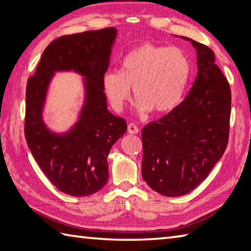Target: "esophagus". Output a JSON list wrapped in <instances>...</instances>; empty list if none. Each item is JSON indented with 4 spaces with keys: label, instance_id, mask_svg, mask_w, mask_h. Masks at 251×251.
I'll return each mask as SVG.
<instances>
[{
    "label": "esophagus",
    "instance_id": "esophagus-1",
    "mask_svg": "<svg viewBox=\"0 0 251 251\" xmlns=\"http://www.w3.org/2000/svg\"><path fill=\"white\" fill-rule=\"evenodd\" d=\"M127 130H128L129 134L135 135V134H138L139 128L135 124H133V123H130V124H128V126H127Z\"/></svg>",
    "mask_w": 251,
    "mask_h": 251
}]
</instances>
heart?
Returning <instances> with one entry per match:
<instances>
[{
    "instance_id": "1",
    "label": "heart",
    "mask_w": 251,
    "mask_h": 251,
    "mask_svg": "<svg viewBox=\"0 0 251 251\" xmlns=\"http://www.w3.org/2000/svg\"><path fill=\"white\" fill-rule=\"evenodd\" d=\"M191 62L183 50L144 44L121 60L120 72L110 71L103 88L112 107L121 112L130 100V86L139 111L169 113L179 105L188 88Z\"/></svg>"
}]
</instances>
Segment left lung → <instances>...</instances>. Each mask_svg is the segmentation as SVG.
I'll return each instance as SVG.
<instances>
[{
  "instance_id": "obj_1",
  "label": "left lung",
  "mask_w": 251,
  "mask_h": 251,
  "mask_svg": "<svg viewBox=\"0 0 251 251\" xmlns=\"http://www.w3.org/2000/svg\"><path fill=\"white\" fill-rule=\"evenodd\" d=\"M198 75L185 99L141 131L144 180L156 192L180 197L206 179L229 137L230 86L211 48L190 38Z\"/></svg>"
}]
</instances>
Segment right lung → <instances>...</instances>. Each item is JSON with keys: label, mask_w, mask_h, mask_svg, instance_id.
I'll return each instance as SVG.
<instances>
[{"label": "right lung", "mask_w": 251, "mask_h": 251, "mask_svg": "<svg viewBox=\"0 0 251 251\" xmlns=\"http://www.w3.org/2000/svg\"><path fill=\"white\" fill-rule=\"evenodd\" d=\"M114 27L63 35L44 50L26 85V143L50 182L63 193L86 197L106 184L107 154L127 129L124 118L107 110L103 88ZM75 70L86 76L87 99L79 122L69 133L51 134L41 121L47 86L53 71Z\"/></svg>", "instance_id": "obj_1"}]
</instances>
